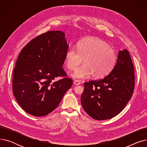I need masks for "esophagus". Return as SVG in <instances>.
I'll return each mask as SVG.
<instances>
[{
  "label": "esophagus",
  "instance_id": "1",
  "mask_svg": "<svg viewBox=\"0 0 147 147\" xmlns=\"http://www.w3.org/2000/svg\"><path fill=\"white\" fill-rule=\"evenodd\" d=\"M73 83H74V84H75V85H79V84H80V82L78 80H74Z\"/></svg>",
  "mask_w": 147,
  "mask_h": 147
}]
</instances>
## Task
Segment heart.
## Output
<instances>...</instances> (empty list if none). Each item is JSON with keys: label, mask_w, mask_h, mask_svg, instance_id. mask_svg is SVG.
Returning <instances> with one entry per match:
<instances>
[{"label": "heart", "mask_w": 147, "mask_h": 147, "mask_svg": "<svg viewBox=\"0 0 147 147\" xmlns=\"http://www.w3.org/2000/svg\"><path fill=\"white\" fill-rule=\"evenodd\" d=\"M78 51L70 48L66 53L67 67L75 68L83 59L84 63L77 67L71 76L74 79H86L92 74L94 78H101L109 73L114 66L116 55L109 45L98 38H90L77 45Z\"/></svg>", "instance_id": "b5f03b06"}]
</instances>
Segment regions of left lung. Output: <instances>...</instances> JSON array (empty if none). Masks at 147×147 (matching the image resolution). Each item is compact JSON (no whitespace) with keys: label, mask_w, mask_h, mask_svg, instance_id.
Returning <instances> with one entry per match:
<instances>
[{"label":"left lung","mask_w":147,"mask_h":147,"mask_svg":"<svg viewBox=\"0 0 147 147\" xmlns=\"http://www.w3.org/2000/svg\"><path fill=\"white\" fill-rule=\"evenodd\" d=\"M134 67L129 51H119L117 61L104 78L84 83L81 96L84 110L93 119H111L125 109L132 96Z\"/></svg>","instance_id":"obj_1"}]
</instances>
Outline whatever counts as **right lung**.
I'll use <instances>...</instances> for the list:
<instances>
[{"label":"right lung","mask_w":147,"mask_h":147,"mask_svg":"<svg viewBox=\"0 0 147 147\" xmlns=\"http://www.w3.org/2000/svg\"><path fill=\"white\" fill-rule=\"evenodd\" d=\"M68 45L61 31H49L36 37L23 48L13 73L12 88L15 99L22 109L36 117L55 110L72 80L62 68Z\"/></svg>","instance_id":"add662e5"}]
</instances>
